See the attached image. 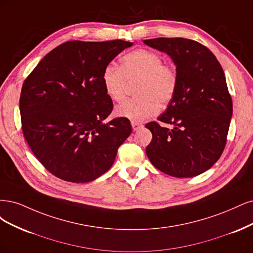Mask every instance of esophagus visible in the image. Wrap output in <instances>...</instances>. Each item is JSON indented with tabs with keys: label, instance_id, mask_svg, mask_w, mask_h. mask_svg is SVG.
I'll return each instance as SVG.
<instances>
[{
	"label": "esophagus",
	"instance_id": "34e87169",
	"mask_svg": "<svg viewBox=\"0 0 253 253\" xmlns=\"http://www.w3.org/2000/svg\"><path fill=\"white\" fill-rule=\"evenodd\" d=\"M131 126H132L133 131H136V130L140 129L143 125L141 123H138V122H131Z\"/></svg>",
	"mask_w": 253,
	"mask_h": 253
}]
</instances>
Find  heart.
<instances>
[{"label":"heart","mask_w":253,"mask_h":253,"mask_svg":"<svg viewBox=\"0 0 253 253\" xmlns=\"http://www.w3.org/2000/svg\"><path fill=\"white\" fill-rule=\"evenodd\" d=\"M138 80L134 99L118 105L115 113L120 118L141 122L157 115L160 103H169L177 88V73L172 65L163 64L162 56L148 49H136L121 59V67L109 63L102 73L105 92L112 101L124 99L127 82Z\"/></svg>","instance_id":"obj_1"}]
</instances>
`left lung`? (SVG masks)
<instances>
[{
	"label": "left lung",
	"instance_id": "left-lung-1",
	"mask_svg": "<svg viewBox=\"0 0 253 253\" xmlns=\"http://www.w3.org/2000/svg\"><path fill=\"white\" fill-rule=\"evenodd\" d=\"M175 65L177 88L164 113L146 124L152 141L146 154L152 165L174 177H192L212 167L225 148L232 101L221 64L207 47L183 38L144 40Z\"/></svg>",
	"mask_w": 253,
	"mask_h": 253
}]
</instances>
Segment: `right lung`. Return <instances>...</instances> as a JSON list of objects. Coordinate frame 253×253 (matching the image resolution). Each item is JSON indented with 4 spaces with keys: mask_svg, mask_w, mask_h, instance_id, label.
Instances as JSON below:
<instances>
[{
    "mask_svg": "<svg viewBox=\"0 0 253 253\" xmlns=\"http://www.w3.org/2000/svg\"><path fill=\"white\" fill-rule=\"evenodd\" d=\"M132 45L123 40L69 41L47 53L25 80L20 97L23 133L53 175L87 183L112 166L132 127L125 118L104 123L113 104L102 73Z\"/></svg>",
    "mask_w": 253,
    "mask_h": 253,
    "instance_id": "add662e5",
    "label": "right lung"
}]
</instances>
